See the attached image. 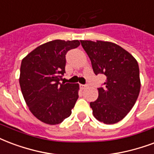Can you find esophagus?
Masks as SVG:
<instances>
[{
  "label": "esophagus",
  "instance_id": "esophagus-1",
  "mask_svg": "<svg viewBox=\"0 0 154 154\" xmlns=\"http://www.w3.org/2000/svg\"><path fill=\"white\" fill-rule=\"evenodd\" d=\"M86 85H80V87L82 89H85V88H86Z\"/></svg>",
  "mask_w": 154,
  "mask_h": 154
}]
</instances>
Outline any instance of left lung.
I'll return each instance as SVG.
<instances>
[{
    "label": "left lung",
    "mask_w": 154,
    "mask_h": 154,
    "mask_svg": "<svg viewBox=\"0 0 154 154\" xmlns=\"http://www.w3.org/2000/svg\"><path fill=\"white\" fill-rule=\"evenodd\" d=\"M91 61L94 74L106 76L104 87L98 88L99 97L90 105L94 117L104 124H114L131 110L140 94L139 65L128 51L115 43L81 41Z\"/></svg>",
    "instance_id": "obj_1"
}]
</instances>
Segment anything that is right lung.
<instances>
[{
  "mask_svg": "<svg viewBox=\"0 0 154 154\" xmlns=\"http://www.w3.org/2000/svg\"><path fill=\"white\" fill-rule=\"evenodd\" d=\"M79 45L78 40H54L23 59L19 76L23 96L31 112L44 123L60 124L71 115L79 85L60 81L65 72L67 52Z\"/></svg>",
  "mask_w": 154,
  "mask_h": 154,
  "instance_id": "right-lung-1",
  "label": "right lung"
}]
</instances>
